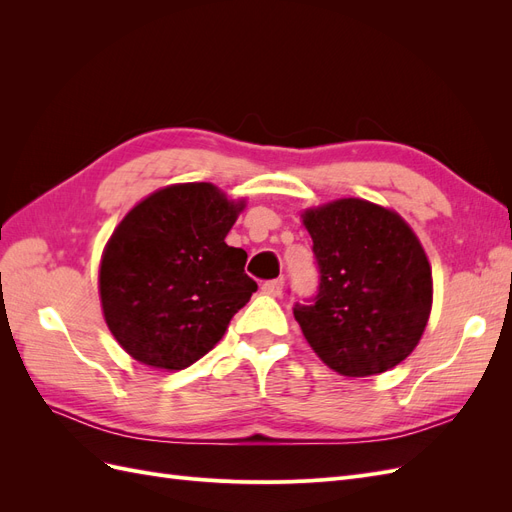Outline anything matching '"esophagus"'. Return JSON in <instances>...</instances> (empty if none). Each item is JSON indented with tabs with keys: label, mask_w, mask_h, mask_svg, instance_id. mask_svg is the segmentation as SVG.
Segmentation results:
<instances>
[{
	"label": "esophagus",
	"mask_w": 512,
	"mask_h": 512,
	"mask_svg": "<svg viewBox=\"0 0 512 512\" xmlns=\"http://www.w3.org/2000/svg\"><path fill=\"white\" fill-rule=\"evenodd\" d=\"M284 290V280H271L262 284V292L269 294V297H280Z\"/></svg>",
	"instance_id": "obj_1"
}]
</instances>
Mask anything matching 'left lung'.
<instances>
[{
	"label": "left lung",
	"instance_id": "8db88e82",
	"mask_svg": "<svg viewBox=\"0 0 512 512\" xmlns=\"http://www.w3.org/2000/svg\"><path fill=\"white\" fill-rule=\"evenodd\" d=\"M318 294L294 305L307 344L337 374L365 378L399 365L421 339L433 299L421 241L399 213L361 198L307 209Z\"/></svg>",
	"mask_w": 512,
	"mask_h": 512
}]
</instances>
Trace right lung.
I'll return each instance as SVG.
<instances>
[{
	"label": "right lung",
	"mask_w": 512,
	"mask_h": 512,
	"mask_svg": "<svg viewBox=\"0 0 512 512\" xmlns=\"http://www.w3.org/2000/svg\"><path fill=\"white\" fill-rule=\"evenodd\" d=\"M211 183H177L141 200L108 239L100 301L108 329L132 359L185 369L220 342L258 290L247 254L226 245L243 211Z\"/></svg>",
	"instance_id": "obj_1"
}]
</instances>
